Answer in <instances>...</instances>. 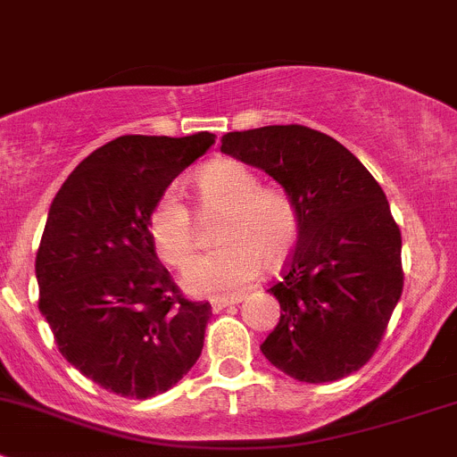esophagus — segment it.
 <instances>
[{"instance_id":"esophagus-1","label":"esophagus","mask_w":457,"mask_h":457,"mask_svg":"<svg viewBox=\"0 0 457 457\" xmlns=\"http://www.w3.org/2000/svg\"><path fill=\"white\" fill-rule=\"evenodd\" d=\"M243 298L241 296H232V298H214L212 301V312H220L225 310V307H232V305H238Z\"/></svg>"}]
</instances>
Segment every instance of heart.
I'll return each mask as SVG.
<instances>
[{"label":"heart","instance_id":"1","mask_svg":"<svg viewBox=\"0 0 457 457\" xmlns=\"http://www.w3.org/2000/svg\"><path fill=\"white\" fill-rule=\"evenodd\" d=\"M196 195L205 212H223L219 250L196 256L181 283L192 296H232L261 270H278L301 238V210L283 187H262L261 177L241 161L219 159L199 170ZM147 234L168 265L183 267L196 250L195 220L177 190H165L147 214Z\"/></svg>","mask_w":457,"mask_h":457}]
</instances>
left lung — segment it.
Returning a JSON list of instances; mask_svg holds the SVG:
<instances>
[{"label":"left lung","mask_w":457,"mask_h":457,"mask_svg":"<svg viewBox=\"0 0 457 457\" xmlns=\"http://www.w3.org/2000/svg\"><path fill=\"white\" fill-rule=\"evenodd\" d=\"M220 152L262 170L301 210V238L267 292L280 320L261 352L301 382L358 371L403 294V238L385 192L345 145L305 126L228 132Z\"/></svg>","instance_id":"left-lung-1"}]
</instances>
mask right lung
<instances>
[{"label":"right lung","instance_id":"obj_1","mask_svg":"<svg viewBox=\"0 0 457 457\" xmlns=\"http://www.w3.org/2000/svg\"><path fill=\"white\" fill-rule=\"evenodd\" d=\"M212 143L210 132L119 137L72 170L48 210L35 261L39 312L62 356L112 394H163L201 356L210 303L179 292L147 214Z\"/></svg>","mask_w":457,"mask_h":457}]
</instances>
